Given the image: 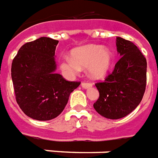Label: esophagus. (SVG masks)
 <instances>
[{
  "label": "esophagus",
  "mask_w": 158,
  "mask_h": 158,
  "mask_svg": "<svg viewBox=\"0 0 158 158\" xmlns=\"http://www.w3.org/2000/svg\"><path fill=\"white\" fill-rule=\"evenodd\" d=\"M81 87L84 88V89H89V88L92 87V83L83 81V82H81Z\"/></svg>",
  "instance_id": "34e87169"
}]
</instances>
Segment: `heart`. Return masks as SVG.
I'll use <instances>...</instances> for the list:
<instances>
[{
    "label": "heart",
    "instance_id": "heart-1",
    "mask_svg": "<svg viewBox=\"0 0 158 158\" xmlns=\"http://www.w3.org/2000/svg\"><path fill=\"white\" fill-rule=\"evenodd\" d=\"M113 60V54L108 48L87 45L73 50L72 58L69 56L62 58L60 69L68 77H74L80 73L82 68H87L89 77L100 79L108 73Z\"/></svg>",
    "mask_w": 158,
    "mask_h": 158
}]
</instances>
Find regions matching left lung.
Segmentation results:
<instances>
[{
    "label": "left lung",
    "instance_id": "left-lung-1",
    "mask_svg": "<svg viewBox=\"0 0 158 158\" xmlns=\"http://www.w3.org/2000/svg\"><path fill=\"white\" fill-rule=\"evenodd\" d=\"M117 50L121 59L103 82L95 84L99 92L94 108L108 119H119L135 110L146 88L147 61L133 42L117 36Z\"/></svg>",
    "mask_w": 158,
    "mask_h": 158
}]
</instances>
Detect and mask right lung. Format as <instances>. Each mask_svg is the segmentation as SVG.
I'll use <instances>...</instances> for the list:
<instances>
[{"mask_svg":"<svg viewBox=\"0 0 158 158\" xmlns=\"http://www.w3.org/2000/svg\"><path fill=\"white\" fill-rule=\"evenodd\" d=\"M59 41L40 37L21 46L12 62L11 77L16 101L27 117L49 121L58 117L80 81H68L55 73Z\"/></svg>","mask_w":158,"mask_h":158,"instance_id":"1","label":"right lung"}]
</instances>
